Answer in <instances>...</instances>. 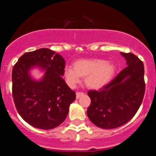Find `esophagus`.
Listing matches in <instances>:
<instances>
[{
  "label": "esophagus",
  "instance_id": "esophagus-1",
  "mask_svg": "<svg viewBox=\"0 0 156 156\" xmlns=\"http://www.w3.org/2000/svg\"><path fill=\"white\" fill-rule=\"evenodd\" d=\"M76 98H80V96H82V95H83V92H76Z\"/></svg>",
  "mask_w": 156,
  "mask_h": 156
}]
</instances>
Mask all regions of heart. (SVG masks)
<instances>
[{
  "mask_svg": "<svg viewBox=\"0 0 156 156\" xmlns=\"http://www.w3.org/2000/svg\"><path fill=\"white\" fill-rule=\"evenodd\" d=\"M115 72L113 64L105 59H81L74 63V68L67 66L64 76L70 86H75L80 77H86L87 86L93 89H100L108 84Z\"/></svg>",
  "mask_w": 156,
  "mask_h": 156,
  "instance_id": "heart-1",
  "label": "heart"
}]
</instances>
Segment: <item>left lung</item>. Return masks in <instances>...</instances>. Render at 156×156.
<instances>
[{
    "label": "left lung",
    "instance_id": "left-lung-1",
    "mask_svg": "<svg viewBox=\"0 0 156 156\" xmlns=\"http://www.w3.org/2000/svg\"><path fill=\"white\" fill-rule=\"evenodd\" d=\"M127 66L108 84L87 92L90 105L87 113L95 126L114 129L126 124L137 113L144 98V64L133 53L121 52Z\"/></svg>",
    "mask_w": 156,
    "mask_h": 156
}]
</instances>
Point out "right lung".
I'll return each mask as SVG.
<instances>
[{"instance_id":"add662e5","label":"right lung","mask_w":156,"mask_h":156,"mask_svg":"<svg viewBox=\"0 0 156 156\" xmlns=\"http://www.w3.org/2000/svg\"><path fill=\"white\" fill-rule=\"evenodd\" d=\"M65 60L48 48L25 53L12 69V97L18 112L36 128L50 129L62 123L76 93L62 79ZM39 65L46 70L40 82L30 79L28 69Z\"/></svg>"}]
</instances>
